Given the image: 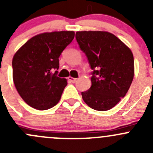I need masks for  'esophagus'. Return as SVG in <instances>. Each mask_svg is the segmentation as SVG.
<instances>
[{"label":"esophagus","instance_id":"34e87169","mask_svg":"<svg viewBox=\"0 0 153 153\" xmlns=\"http://www.w3.org/2000/svg\"><path fill=\"white\" fill-rule=\"evenodd\" d=\"M68 80H69L71 83H72V84H74V83H75L77 81V78H72V77H69V78H68Z\"/></svg>","mask_w":153,"mask_h":153}]
</instances>
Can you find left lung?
Returning a JSON list of instances; mask_svg holds the SVG:
<instances>
[{"label":"left lung","mask_w":153,"mask_h":153,"mask_svg":"<svg viewBox=\"0 0 153 153\" xmlns=\"http://www.w3.org/2000/svg\"><path fill=\"white\" fill-rule=\"evenodd\" d=\"M75 38L93 70L92 86L81 92L83 100L95 110H109L124 98L132 82V51L108 32L81 31Z\"/></svg>","instance_id":"1"}]
</instances>
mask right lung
Returning <instances> with one entry per match:
<instances>
[{"label":"right lung","instance_id":"obj_1","mask_svg":"<svg viewBox=\"0 0 153 153\" xmlns=\"http://www.w3.org/2000/svg\"><path fill=\"white\" fill-rule=\"evenodd\" d=\"M74 37L73 31L44 32L30 38L15 54L14 84L29 106L46 110L61 99L67 82L65 78L57 76L59 57Z\"/></svg>","mask_w":153,"mask_h":153}]
</instances>
